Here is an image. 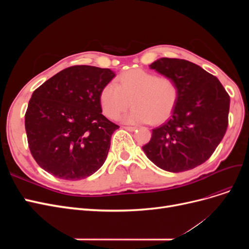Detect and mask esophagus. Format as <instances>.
Returning <instances> with one entry per match:
<instances>
[{
	"instance_id": "34e87169",
	"label": "esophagus",
	"mask_w": 249,
	"mask_h": 249,
	"mask_svg": "<svg viewBox=\"0 0 249 249\" xmlns=\"http://www.w3.org/2000/svg\"><path fill=\"white\" fill-rule=\"evenodd\" d=\"M124 130H126V131H130V132H133V131H135L136 130V126H123Z\"/></svg>"
}]
</instances>
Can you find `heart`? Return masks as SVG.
Segmentation results:
<instances>
[{
	"mask_svg": "<svg viewBox=\"0 0 249 249\" xmlns=\"http://www.w3.org/2000/svg\"><path fill=\"white\" fill-rule=\"evenodd\" d=\"M179 87L175 78L141 69L123 72L118 84L109 82L100 92L104 114L116 119L127 108H135L124 118L129 124L152 123L159 124L167 120L175 110Z\"/></svg>",
	"mask_w": 249,
	"mask_h": 249,
	"instance_id": "b5f03b06",
	"label": "heart"
}]
</instances>
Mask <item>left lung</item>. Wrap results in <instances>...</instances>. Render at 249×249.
I'll use <instances>...</instances> for the list:
<instances>
[{"mask_svg": "<svg viewBox=\"0 0 249 249\" xmlns=\"http://www.w3.org/2000/svg\"><path fill=\"white\" fill-rule=\"evenodd\" d=\"M149 66L175 78L179 96L171 117L153 130L142 149L163 170H190L213 155L225 135L230 95L215 76L187 60L160 58Z\"/></svg>", "mask_w": 249, "mask_h": 249, "instance_id": "obj_1", "label": "left lung"}]
</instances>
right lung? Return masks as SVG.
Listing matches in <instances>:
<instances>
[{
  "label": "right lung",
  "mask_w": 249,
  "mask_h": 249,
  "mask_svg": "<svg viewBox=\"0 0 249 249\" xmlns=\"http://www.w3.org/2000/svg\"><path fill=\"white\" fill-rule=\"evenodd\" d=\"M114 77L109 69L73 65L34 90L25 127L30 152L42 169L78 180L102 167L119 125L102 114L100 92Z\"/></svg>",
  "instance_id": "1"
}]
</instances>
